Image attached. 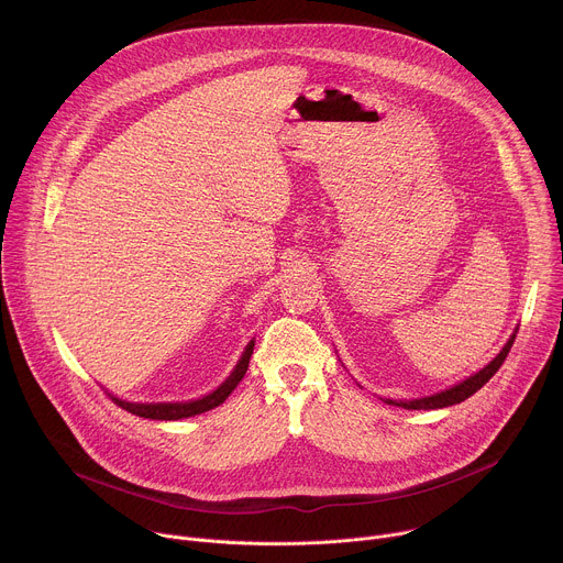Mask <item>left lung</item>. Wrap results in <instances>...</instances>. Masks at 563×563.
<instances>
[{"label":"left lung","mask_w":563,"mask_h":563,"mask_svg":"<svg viewBox=\"0 0 563 563\" xmlns=\"http://www.w3.org/2000/svg\"><path fill=\"white\" fill-rule=\"evenodd\" d=\"M515 336H517V334H512V336L508 339V343L504 345V350H501L484 369H478L476 374L467 376L465 380L452 385L450 389H443V391H437V394L423 396V398H412V400H391V398H385V404L398 406V408H406V410H437V408H448V406L461 404V400L470 398L474 391H478L481 387H484V385L497 374V369L504 365V361H506V356H508V352H510V347H512V343H515Z\"/></svg>","instance_id":"8db88e82"}]
</instances>
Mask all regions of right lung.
I'll use <instances>...</instances> for the list:
<instances>
[{"mask_svg":"<svg viewBox=\"0 0 563 563\" xmlns=\"http://www.w3.org/2000/svg\"><path fill=\"white\" fill-rule=\"evenodd\" d=\"M254 354V341L245 347L243 356H240L238 365L233 367V372L227 376V380L213 389L211 394L202 396V398H196V400H185V404H129V400H122V398H115L111 396L115 404L135 415V417H142V419H155V421H178V419H187V417H196V415H202L207 410H213L218 408L220 404H224L227 396L235 389V385L243 380L247 367H250V358Z\"/></svg>","mask_w":563,"mask_h":563,"instance_id":"add662e5","label":"right lung"}]
</instances>
